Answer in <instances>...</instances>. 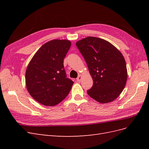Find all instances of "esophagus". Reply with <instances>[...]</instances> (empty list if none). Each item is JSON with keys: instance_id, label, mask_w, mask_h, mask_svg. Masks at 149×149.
Instances as JSON below:
<instances>
[{"instance_id": "1", "label": "esophagus", "mask_w": 149, "mask_h": 149, "mask_svg": "<svg viewBox=\"0 0 149 149\" xmlns=\"http://www.w3.org/2000/svg\"><path fill=\"white\" fill-rule=\"evenodd\" d=\"M82 78H83V75L80 74L77 78V79H76V80H77V81H78V82H81V80H82Z\"/></svg>"}]
</instances>
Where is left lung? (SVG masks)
Returning a JSON list of instances; mask_svg holds the SVG:
<instances>
[{
  "label": "left lung",
  "mask_w": 149,
  "mask_h": 149,
  "mask_svg": "<svg viewBox=\"0 0 149 149\" xmlns=\"http://www.w3.org/2000/svg\"><path fill=\"white\" fill-rule=\"evenodd\" d=\"M86 62L93 80L87 91L94 100L106 104L114 101L123 92L127 79V71L123 54L106 40L88 37L76 42Z\"/></svg>",
  "instance_id": "1"
}]
</instances>
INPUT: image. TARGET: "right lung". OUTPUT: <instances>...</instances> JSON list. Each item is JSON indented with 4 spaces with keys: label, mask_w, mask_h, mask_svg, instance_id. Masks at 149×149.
<instances>
[{
    "label": "right lung",
    "mask_w": 149,
    "mask_h": 149,
    "mask_svg": "<svg viewBox=\"0 0 149 149\" xmlns=\"http://www.w3.org/2000/svg\"><path fill=\"white\" fill-rule=\"evenodd\" d=\"M71 45L68 40L47 42L35 53L26 68V89L35 100L44 106H54L61 102L74 83L66 78L63 65Z\"/></svg>",
    "instance_id": "1"
}]
</instances>
